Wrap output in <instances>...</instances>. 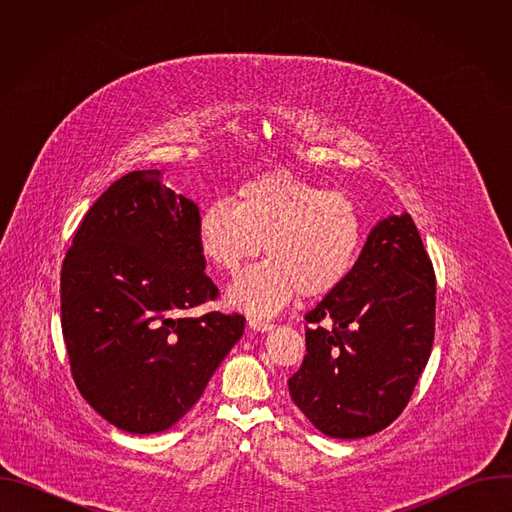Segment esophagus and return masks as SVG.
Segmentation results:
<instances>
[{
    "label": "esophagus",
    "mask_w": 512,
    "mask_h": 512,
    "mask_svg": "<svg viewBox=\"0 0 512 512\" xmlns=\"http://www.w3.org/2000/svg\"><path fill=\"white\" fill-rule=\"evenodd\" d=\"M271 322L265 320V318H249V328H253L255 332H267L271 330Z\"/></svg>",
    "instance_id": "obj_1"
}]
</instances>
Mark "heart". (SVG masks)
Listing matches in <instances>:
<instances>
[{"instance_id":"obj_1","label":"heart","mask_w":512,"mask_h":512,"mask_svg":"<svg viewBox=\"0 0 512 512\" xmlns=\"http://www.w3.org/2000/svg\"><path fill=\"white\" fill-rule=\"evenodd\" d=\"M196 243L200 255L229 277H237L265 245L269 261L229 289V302L269 316L298 294L314 300L344 283L364 245V218L344 190L267 172L241 182L229 200L202 208Z\"/></svg>"}]
</instances>
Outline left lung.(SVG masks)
Segmentation results:
<instances>
[{"instance_id":"8db88e82","label":"left lung","mask_w":512,"mask_h":512,"mask_svg":"<svg viewBox=\"0 0 512 512\" xmlns=\"http://www.w3.org/2000/svg\"><path fill=\"white\" fill-rule=\"evenodd\" d=\"M289 395L330 437L356 440L407 407L435 332V273L413 218L381 221L352 273L308 310Z\"/></svg>"}]
</instances>
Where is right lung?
Here are the masks:
<instances>
[{"label":"right lung","mask_w":512,"mask_h":512,"mask_svg":"<svg viewBox=\"0 0 512 512\" xmlns=\"http://www.w3.org/2000/svg\"><path fill=\"white\" fill-rule=\"evenodd\" d=\"M198 214L160 170L129 172L93 202L62 261L72 379L129 433H158L184 417L245 330L237 312L184 316L218 298L196 243Z\"/></svg>","instance_id":"1"}]
</instances>
